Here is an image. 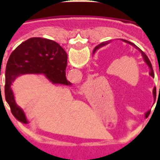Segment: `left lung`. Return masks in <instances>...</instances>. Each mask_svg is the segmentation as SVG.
Listing matches in <instances>:
<instances>
[{"label": "left lung", "instance_id": "obj_1", "mask_svg": "<svg viewBox=\"0 0 160 160\" xmlns=\"http://www.w3.org/2000/svg\"><path fill=\"white\" fill-rule=\"evenodd\" d=\"M123 41H124V42H126V43L130 44V45H131V46H134V47H135V48H136L137 50H139V51H140V52H141L142 55H143V57H144V61H145V63H146L147 65H148V66H149V69H150V72H149V75H151L152 77H154V70H153V67H152L151 62H150V60H149V58H148V56H147V55H145V53H144V52H143V51H142L141 50H140V49L139 48V47H137V46H135V45H134V44L132 43V42H129V41H125V40H123ZM108 43H109V41H108V42H104V43L100 44V45H99V46H96V47H95V50H94V52H95V50H97V49H99V48H100V47H102V46H105V45H106V44H108ZM153 93H154V97H155V96H156V89H155V88H154V91H153ZM148 113H149V112H148Z\"/></svg>", "mask_w": 160, "mask_h": 160}]
</instances>
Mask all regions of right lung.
<instances>
[{"label":"right lung","mask_w":160,"mask_h":160,"mask_svg":"<svg viewBox=\"0 0 160 160\" xmlns=\"http://www.w3.org/2000/svg\"><path fill=\"white\" fill-rule=\"evenodd\" d=\"M67 58V54L59 44L40 37L28 39L15 49L6 64L5 98L16 119L27 123L24 112L14 100L11 89L14 80L23 74L42 73L53 84L70 85L65 77Z\"/></svg>","instance_id":"right-lung-1"}]
</instances>
